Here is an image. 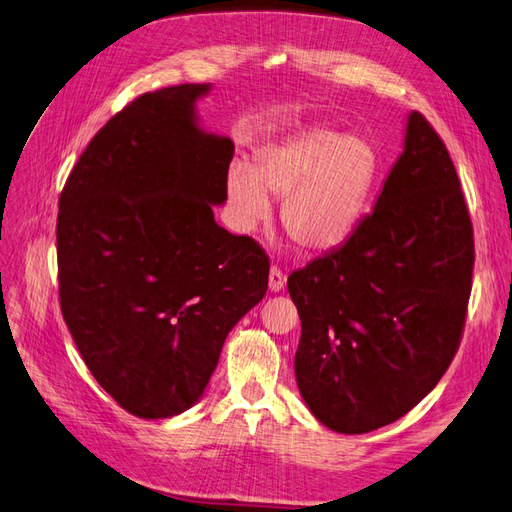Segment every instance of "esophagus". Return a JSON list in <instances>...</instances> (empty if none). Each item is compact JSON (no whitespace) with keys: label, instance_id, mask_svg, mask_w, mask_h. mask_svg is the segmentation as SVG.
Returning <instances> with one entry per match:
<instances>
[{"label":"esophagus","instance_id":"34e87169","mask_svg":"<svg viewBox=\"0 0 512 512\" xmlns=\"http://www.w3.org/2000/svg\"><path fill=\"white\" fill-rule=\"evenodd\" d=\"M283 285H285V274H283L277 266H272V268H270V277H268L270 292H274V294L281 292Z\"/></svg>","mask_w":512,"mask_h":512}]
</instances>
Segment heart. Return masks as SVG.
Segmentation results:
<instances>
[{
    "instance_id": "heart-1",
    "label": "heart",
    "mask_w": 512,
    "mask_h": 512,
    "mask_svg": "<svg viewBox=\"0 0 512 512\" xmlns=\"http://www.w3.org/2000/svg\"><path fill=\"white\" fill-rule=\"evenodd\" d=\"M381 179L374 142L348 131L305 129L255 155L253 170L235 162L225 177L240 231H255L281 203V225L298 251L324 255L344 246L365 218Z\"/></svg>"
}]
</instances>
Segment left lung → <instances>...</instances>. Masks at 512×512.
Masks as SVG:
<instances>
[{
    "instance_id": "8db88e82",
    "label": "left lung",
    "mask_w": 512,
    "mask_h": 512,
    "mask_svg": "<svg viewBox=\"0 0 512 512\" xmlns=\"http://www.w3.org/2000/svg\"><path fill=\"white\" fill-rule=\"evenodd\" d=\"M474 231L454 164L422 114L374 212L287 279L300 316L298 391L326 428L363 435L435 389L463 333Z\"/></svg>"
}]
</instances>
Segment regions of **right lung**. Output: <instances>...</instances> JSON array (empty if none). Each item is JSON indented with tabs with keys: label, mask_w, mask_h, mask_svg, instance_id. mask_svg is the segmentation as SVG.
I'll return each instance as SVG.
<instances>
[{
	"label": "right lung",
	"mask_w": 512,
	"mask_h": 512,
	"mask_svg": "<svg viewBox=\"0 0 512 512\" xmlns=\"http://www.w3.org/2000/svg\"><path fill=\"white\" fill-rule=\"evenodd\" d=\"M212 84L138 97L90 140L60 194L62 316L125 411L201 400L231 329L268 290V257L214 220L233 140L201 125Z\"/></svg>",
	"instance_id": "right-lung-1"
}]
</instances>
